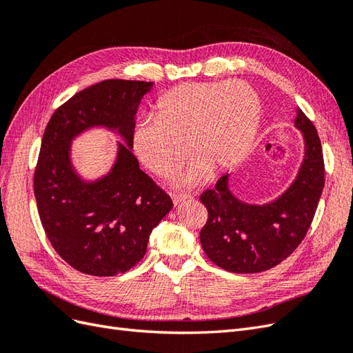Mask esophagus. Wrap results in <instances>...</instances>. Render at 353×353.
I'll use <instances>...</instances> for the list:
<instances>
[{
  "label": "esophagus",
  "instance_id": "1",
  "mask_svg": "<svg viewBox=\"0 0 353 353\" xmlns=\"http://www.w3.org/2000/svg\"><path fill=\"white\" fill-rule=\"evenodd\" d=\"M187 199H190V194H187V193H175V194H172V200H174L175 205H179L181 201H184Z\"/></svg>",
  "mask_w": 353,
  "mask_h": 353
}]
</instances>
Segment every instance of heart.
Returning <instances> with one entry per match:
<instances>
[{"label": "heart", "instance_id": "b5f03b06", "mask_svg": "<svg viewBox=\"0 0 353 353\" xmlns=\"http://www.w3.org/2000/svg\"><path fill=\"white\" fill-rule=\"evenodd\" d=\"M261 126V100L248 82H187L163 94L154 117L135 123L132 148L153 174L170 178L188 156L194 168L185 176L197 183L236 168L248 156Z\"/></svg>", "mask_w": 353, "mask_h": 353}]
</instances>
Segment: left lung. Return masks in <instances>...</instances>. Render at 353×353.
<instances>
[{"label": "left lung", "instance_id": "left-lung-1", "mask_svg": "<svg viewBox=\"0 0 353 353\" xmlns=\"http://www.w3.org/2000/svg\"><path fill=\"white\" fill-rule=\"evenodd\" d=\"M296 126L305 138V159L292 187L265 206L241 203L228 190V176L203 191L208 221L201 248L222 270L236 274L268 271L287 259L311 227L325 183L321 140L311 119L297 110Z\"/></svg>", "mask_w": 353, "mask_h": 353}]
</instances>
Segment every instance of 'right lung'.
<instances>
[{"label":"right lung","instance_id":"1","mask_svg":"<svg viewBox=\"0 0 353 353\" xmlns=\"http://www.w3.org/2000/svg\"><path fill=\"white\" fill-rule=\"evenodd\" d=\"M153 82L108 79L77 92L52 113L34 174L41 223L54 250L77 271L113 276L140 262L152 230L172 209L165 190L144 174L132 154L135 113ZM95 124L117 129L114 169L83 183L70 165L73 136Z\"/></svg>","mask_w":353,"mask_h":353}]
</instances>
